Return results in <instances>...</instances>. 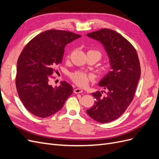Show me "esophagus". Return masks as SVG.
I'll return each instance as SVG.
<instances>
[{"mask_svg":"<svg viewBox=\"0 0 159 159\" xmlns=\"http://www.w3.org/2000/svg\"><path fill=\"white\" fill-rule=\"evenodd\" d=\"M74 92L75 93H82L83 92V90L80 89V88H75L74 90Z\"/></svg>","mask_w":159,"mask_h":159,"instance_id":"34e87169","label":"esophagus"}]
</instances>
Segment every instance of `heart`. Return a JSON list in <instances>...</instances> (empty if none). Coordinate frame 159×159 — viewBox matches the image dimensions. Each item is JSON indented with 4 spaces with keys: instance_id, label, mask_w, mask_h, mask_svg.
<instances>
[{
    "instance_id": "obj_1",
    "label": "heart",
    "mask_w": 159,
    "mask_h": 159,
    "mask_svg": "<svg viewBox=\"0 0 159 159\" xmlns=\"http://www.w3.org/2000/svg\"><path fill=\"white\" fill-rule=\"evenodd\" d=\"M89 52H93L97 56L98 60L102 57V54L98 51L96 50H89ZM71 78L74 81V82L81 87H85L87 86L91 80H92L93 77L91 75L87 74L85 73H83V72L77 71L75 73L71 74Z\"/></svg>"
}]
</instances>
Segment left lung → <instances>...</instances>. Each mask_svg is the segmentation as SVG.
<instances>
[{"mask_svg":"<svg viewBox=\"0 0 159 159\" xmlns=\"http://www.w3.org/2000/svg\"><path fill=\"white\" fill-rule=\"evenodd\" d=\"M86 36L100 42L109 58L111 71L98 84L107 91L91 93L95 102L87 110L91 118L106 123L121 116L133 101L141 78L140 63L134 48L117 32L103 28Z\"/></svg>","mask_w":159,"mask_h":159,"instance_id":"left-lung-1","label":"left lung"}]
</instances>
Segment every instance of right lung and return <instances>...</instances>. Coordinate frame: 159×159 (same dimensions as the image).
Listing matches in <instances>:
<instances>
[{
	"label": "right lung",
	"instance_id": "right-lung-1",
	"mask_svg": "<svg viewBox=\"0 0 159 159\" xmlns=\"http://www.w3.org/2000/svg\"><path fill=\"white\" fill-rule=\"evenodd\" d=\"M81 36L58 30L43 32L31 40L18 57L16 86L19 98L32 114L45 118L60 110L73 93L66 81L48 84L55 67L61 64L66 46Z\"/></svg>",
	"mask_w": 159,
	"mask_h": 159
}]
</instances>
